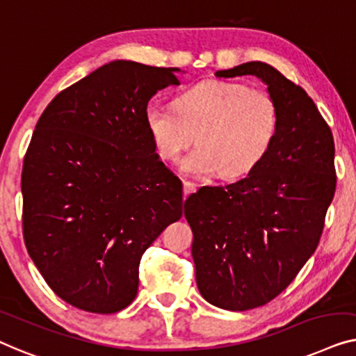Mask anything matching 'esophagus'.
Listing matches in <instances>:
<instances>
[{
    "label": "esophagus",
    "instance_id": "esophagus-1",
    "mask_svg": "<svg viewBox=\"0 0 356 356\" xmlns=\"http://www.w3.org/2000/svg\"><path fill=\"white\" fill-rule=\"evenodd\" d=\"M195 190H197V185H195L193 182H190V180H184V195L187 197V195L193 193Z\"/></svg>",
    "mask_w": 356,
    "mask_h": 356
}]
</instances>
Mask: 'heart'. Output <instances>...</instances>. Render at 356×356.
Masks as SVG:
<instances>
[{
  "mask_svg": "<svg viewBox=\"0 0 356 356\" xmlns=\"http://www.w3.org/2000/svg\"><path fill=\"white\" fill-rule=\"evenodd\" d=\"M145 122L164 161H176L195 140L200 143L180 163L182 172L240 177L266 158L277 135L279 111L264 90L204 80L180 93L176 108L149 104Z\"/></svg>",
  "mask_w": 356,
  "mask_h": 356,
  "instance_id": "1",
  "label": "heart"
}]
</instances>
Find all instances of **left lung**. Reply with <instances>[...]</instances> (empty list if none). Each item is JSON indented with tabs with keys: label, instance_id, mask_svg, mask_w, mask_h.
<instances>
[{
	"label": "left lung",
	"instance_id": "8db88e82",
	"mask_svg": "<svg viewBox=\"0 0 356 356\" xmlns=\"http://www.w3.org/2000/svg\"><path fill=\"white\" fill-rule=\"evenodd\" d=\"M214 76L261 79L279 111L276 140L247 177L185 200L200 293L245 312L276 298L316 250L335 192L334 138L308 93L269 64Z\"/></svg>",
	"mask_w": 356,
	"mask_h": 356
}]
</instances>
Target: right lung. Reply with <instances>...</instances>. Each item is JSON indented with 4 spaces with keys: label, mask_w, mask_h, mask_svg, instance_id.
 <instances>
[{
    "label": "right lung",
    "mask_w": 356,
    "mask_h": 356,
    "mask_svg": "<svg viewBox=\"0 0 356 356\" xmlns=\"http://www.w3.org/2000/svg\"><path fill=\"white\" fill-rule=\"evenodd\" d=\"M176 72L111 61L58 93L35 126L22 168L24 240L53 292L83 312L129 307L145 250L182 218V182L145 122Z\"/></svg>",
    "instance_id": "1"
}]
</instances>
